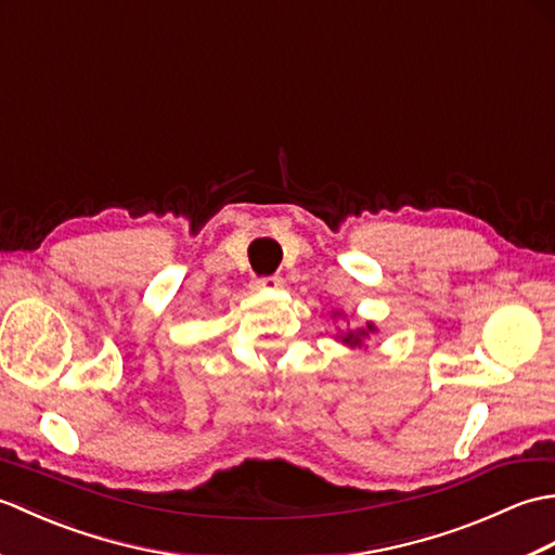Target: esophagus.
<instances>
[{
  "label": "esophagus",
  "instance_id": "obj_1",
  "mask_svg": "<svg viewBox=\"0 0 555 555\" xmlns=\"http://www.w3.org/2000/svg\"><path fill=\"white\" fill-rule=\"evenodd\" d=\"M281 284H284V279L276 276V274H269V276H259L253 281V288L262 291V288H281Z\"/></svg>",
  "mask_w": 555,
  "mask_h": 555
}]
</instances>
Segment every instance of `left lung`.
<instances>
[{"instance_id": "1", "label": "left lung", "mask_w": 555, "mask_h": 555, "mask_svg": "<svg viewBox=\"0 0 555 555\" xmlns=\"http://www.w3.org/2000/svg\"><path fill=\"white\" fill-rule=\"evenodd\" d=\"M372 324H367V332H372ZM367 332H364V328H360V332H356V334H346V344H350V346H360L362 344V336H367Z\"/></svg>"}]
</instances>
